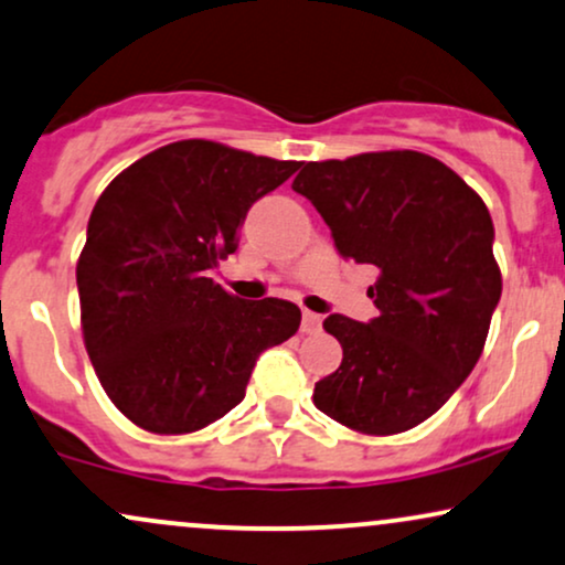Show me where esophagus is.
I'll use <instances>...</instances> for the list:
<instances>
[{
  "label": "esophagus",
  "mask_w": 565,
  "mask_h": 565,
  "mask_svg": "<svg viewBox=\"0 0 565 565\" xmlns=\"http://www.w3.org/2000/svg\"><path fill=\"white\" fill-rule=\"evenodd\" d=\"M319 330H322V317L315 315V311H303L301 332H306V335H311V332H319Z\"/></svg>",
  "instance_id": "obj_1"
}]
</instances>
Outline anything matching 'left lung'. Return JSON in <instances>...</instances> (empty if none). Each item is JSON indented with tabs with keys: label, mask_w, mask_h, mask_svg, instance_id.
<instances>
[{
	"label": "left lung",
	"mask_w": 565,
	"mask_h": 565,
	"mask_svg": "<svg viewBox=\"0 0 565 565\" xmlns=\"http://www.w3.org/2000/svg\"><path fill=\"white\" fill-rule=\"evenodd\" d=\"M294 191L345 259L380 269L372 322L324 319L343 361L317 382L315 406L361 435L416 427L469 377L500 301L484 201L440 159L408 149L309 162Z\"/></svg>",
	"instance_id": "left-lung-1"
}]
</instances>
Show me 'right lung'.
Segmentation results:
<instances>
[{"mask_svg":"<svg viewBox=\"0 0 565 565\" xmlns=\"http://www.w3.org/2000/svg\"><path fill=\"white\" fill-rule=\"evenodd\" d=\"M298 167L188 138L104 188L75 267L83 343L104 393L141 429L188 435L222 419L256 359L296 335V303L241 301L209 271L238 248L250 204Z\"/></svg>","mask_w":565,"mask_h":565,"instance_id":"obj_1","label":"right lung"}]
</instances>
